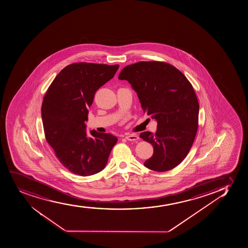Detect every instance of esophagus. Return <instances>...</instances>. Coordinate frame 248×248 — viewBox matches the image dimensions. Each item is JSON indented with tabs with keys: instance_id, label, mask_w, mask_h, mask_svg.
Instances as JSON below:
<instances>
[{
	"instance_id": "obj_1",
	"label": "esophagus",
	"mask_w": 248,
	"mask_h": 248,
	"mask_svg": "<svg viewBox=\"0 0 248 248\" xmlns=\"http://www.w3.org/2000/svg\"><path fill=\"white\" fill-rule=\"evenodd\" d=\"M125 139L128 141H136L139 140V138L138 135H135V134H128V135H126Z\"/></svg>"
}]
</instances>
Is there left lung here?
I'll list each match as a JSON object with an SVG mask.
<instances>
[{
	"mask_svg": "<svg viewBox=\"0 0 248 248\" xmlns=\"http://www.w3.org/2000/svg\"><path fill=\"white\" fill-rule=\"evenodd\" d=\"M119 79L130 83L144 113L157 121L156 133L140 134L154 148L144 165L157 172L170 170L186 157L197 134L199 104L192 84L175 67L159 62L124 67Z\"/></svg>",
	"mask_w": 248,
	"mask_h": 248,
	"instance_id": "1",
	"label": "left lung"
}]
</instances>
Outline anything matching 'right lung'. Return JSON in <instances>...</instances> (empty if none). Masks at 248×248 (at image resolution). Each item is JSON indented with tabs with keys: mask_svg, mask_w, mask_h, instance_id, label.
Masks as SVG:
<instances>
[{
	"mask_svg": "<svg viewBox=\"0 0 248 248\" xmlns=\"http://www.w3.org/2000/svg\"><path fill=\"white\" fill-rule=\"evenodd\" d=\"M120 65L74 63L62 69L48 88L42 105L46 139L70 172L90 176L104 170L118 139L91 130L85 122L96 91L114 77Z\"/></svg>",
	"mask_w": 248,
	"mask_h": 248,
	"instance_id": "obj_1",
	"label": "right lung"
}]
</instances>
